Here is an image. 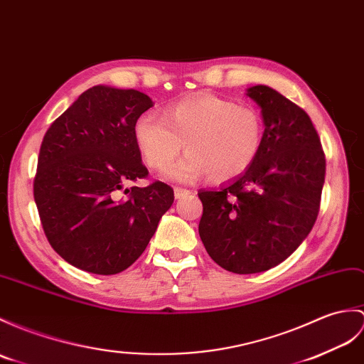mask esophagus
Returning <instances> with one entry per match:
<instances>
[{
    "label": "esophagus",
    "mask_w": 364,
    "mask_h": 364,
    "mask_svg": "<svg viewBox=\"0 0 364 364\" xmlns=\"http://www.w3.org/2000/svg\"><path fill=\"white\" fill-rule=\"evenodd\" d=\"M191 191H188V189H184V188H175L173 189V193H175V198H183L184 196H188Z\"/></svg>",
    "instance_id": "34e87169"
}]
</instances>
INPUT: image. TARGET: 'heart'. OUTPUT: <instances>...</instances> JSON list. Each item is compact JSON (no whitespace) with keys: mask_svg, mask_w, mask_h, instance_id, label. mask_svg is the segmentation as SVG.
<instances>
[{"mask_svg":"<svg viewBox=\"0 0 364 364\" xmlns=\"http://www.w3.org/2000/svg\"><path fill=\"white\" fill-rule=\"evenodd\" d=\"M134 139L144 161L155 171L171 166L183 147L188 158L168 176L214 183L237 178L255 164L264 142V119L255 108L230 99L198 95L168 104L159 117L144 113L134 122Z\"/></svg>","mask_w":364,"mask_h":364,"instance_id":"heart-1","label":"heart"}]
</instances>
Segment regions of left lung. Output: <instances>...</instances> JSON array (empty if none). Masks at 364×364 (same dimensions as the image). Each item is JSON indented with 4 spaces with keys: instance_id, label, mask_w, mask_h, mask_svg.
Instances as JSON below:
<instances>
[{
    "instance_id": "left-lung-1",
    "label": "left lung",
    "mask_w": 364,
    "mask_h": 364,
    "mask_svg": "<svg viewBox=\"0 0 364 364\" xmlns=\"http://www.w3.org/2000/svg\"><path fill=\"white\" fill-rule=\"evenodd\" d=\"M262 149L247 172L222 189L198 191V232L215 264L237 274L267 272L296 250L314 228L326 155L304 109L276 90L256 85Z\"/></svg>"
}]
</instances>
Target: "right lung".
<instances>
[{"instance_id": "1", "label": "right lung", "mask_w": 364, "mask_h": 364, "mask_svg": "<svg viewBox=\"0 0 364 364\" xmlns=\"http://www.w3.org/2000/svg\"><path fill=\"white\" fill-rule=\"evenodd\" d=\"M151 105L141 91L97 85L45 133L33 200L49 245L68 264L104 276L124 272L172 206L168 184L132 186L149 175L134 122Z\"/></svg>"}]
</instances>
